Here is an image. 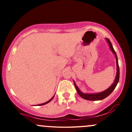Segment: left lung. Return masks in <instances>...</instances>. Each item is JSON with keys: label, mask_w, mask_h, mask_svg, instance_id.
I'll return each instance as SVG.
<instances>
[{"label": "left lung", "mask_w": 132, "mask_h": 132, "mask_svg": "<svg viewBox=\"0 0 132 132\" xmlns=\"http://www.w3.org/2000/svg\"><path fill=\"white\" fill-rule=\"evenodd\" d=\"M105 40H107V43H108L109 45L110 49L111 50L112 52L114 54L115 56H116V65H117V73H116V76L115 78L114 82L111 86L109 87L108 89H107L106 90H104V91L98 92V93H92V94H88V93H84V92H81L80 90V89L78 88V86L76 84L75 82L74 81V84H75V86L77 92H78V94L83 99L86 100H89V101H100V100H102L105 98L108 97L112 92H113V90H114L115 88L116 87L117 85L118 82L119 81V77H120V71H119V63H118V59L117 56V54L116 51H115L114 49H113L112 45L110 41L109 40L108 38H105Z\"/></svg>", "instance_id": "obj_1"}]
</instances>
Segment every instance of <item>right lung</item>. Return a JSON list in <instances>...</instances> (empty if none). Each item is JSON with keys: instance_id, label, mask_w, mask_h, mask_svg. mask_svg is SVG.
<instances>
[{"instance_id": "add662e5", "label": "right lung", "mask_w": 132, "mask_h": 132, "mask_svg": "<svg viewBox=\"0 0 132 132\" xmlns=\"http://www.w3.org/2000/svg\"><path fill=\"white\" fill-rule=\"evenodd\" d=\"M54 95H53V97L52 98H51V99H50L49 101H47V102H45V103H43V104H38V105H45V104H48V103H49L50 102V101H51V100H52L53 99V97H54Z\"/></svg>"}]
</instances>
